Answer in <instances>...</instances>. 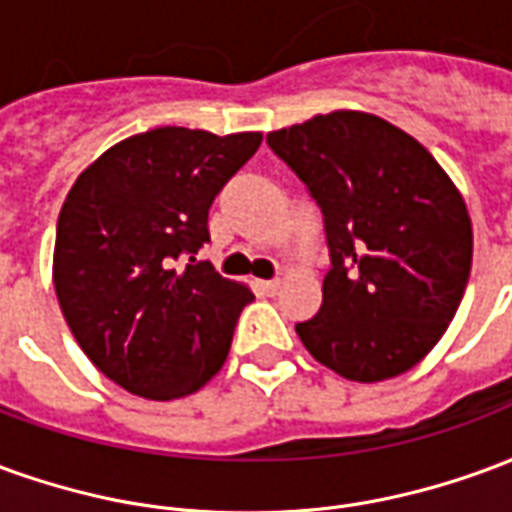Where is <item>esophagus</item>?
Masks as SVG:
<instances>
[{"instance_id": "1", "label": "esophagus", "mask_w": 512, "mask_h": 512, "mask_svg": "<svg viewBox=\"0 0 512 512\" xmlns=\"http://www.w3.org/2000/svg\"><path fill=\"white\" fill-rule=\"evenodd\" d=\"M257 288L263 290L266 296H274L279 290V279H268V282H257Z\"/></svg>"}]
</instances>
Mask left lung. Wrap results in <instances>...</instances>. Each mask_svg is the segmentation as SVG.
<instances>
[{
  "label": "left lung",
  "mask_w": 512,
  "mask_h": 512,
  "mask_svg": "<svg viewBox=\"0 0 512 512\" xmlns=\"http://www.w3.org/2000/svg\"><path fill=\"white\" fill-rule=\"evenodd\" d=\"M268 147L321 205L332 268L315 318L296 323L321 365L359 384L422 362L472 271L461 191L414 136L340 109L271 131Z\"/></svg>",
  "instance_id": "left-lung-1"
}]
</instances>
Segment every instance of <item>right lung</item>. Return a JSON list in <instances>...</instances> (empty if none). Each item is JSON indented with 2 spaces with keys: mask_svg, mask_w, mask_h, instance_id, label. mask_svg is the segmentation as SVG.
I'll return each instance as SVG.
<instances>
[{
  "mask_svg": "<svg viewBox=\"0 0 512 512\" xmlns=\"http://www.w3.org/2000/svg\"><path fill=\"white\" fill-rule=\"evenodd\" d=\"M260 142L257 131L153 128L109 147L68 191L54 244L60 310L90 362L131 395L186 397L222 370L255 296L194 255L211 241V202Z\"/></svg>",
  "mask_w": 512,
  "mask_h": 512,
  "instance_id": "add662e5",
  "label": "right lung"
}]
</instances>
